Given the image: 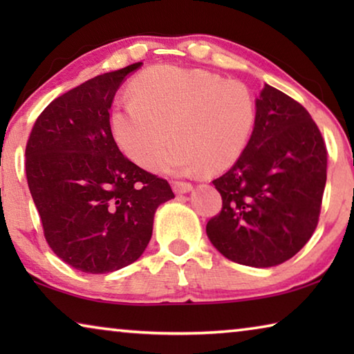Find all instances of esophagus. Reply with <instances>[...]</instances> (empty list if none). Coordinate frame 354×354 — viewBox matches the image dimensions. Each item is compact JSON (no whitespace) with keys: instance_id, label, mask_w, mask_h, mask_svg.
I'll list each match as a JSON object with an SVG mask.
<instances>
[{"instance_id":"esophagus-1","label":"esophagus","mask_w":354,"mask_h":354,"mask_svg":"<svg viewBox=\"0 0 354 354\" xmlns=\"http://www.w3.org/2000/svg\"><path fill=\"white\" fill-rule=\"evenodd\" d=\"M194 189V185L190 183H184V181H173V190H175V194H187Z\"/></svg>"}]
</instances>
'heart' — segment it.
<instances>
[{
    "label": "heart",
    "instance_id": "heart-1",
    "mask_svg": "<svg viewBox=\"0 0 354 354\" xmlns=\"http://www.w3.org/2000/svg\"><path fill=\"white\" fill-rule=\"evenodd\" d=\"M129 98L109 113L117 145L137 165L153 169L170 136L173 147L160 169L175 175L227 169L241 158L256 122L248 86L200 68H149L131 84Z\"/></svg>",
    "mask_w": 354,
    "mask_h": 354
}]
</instances>
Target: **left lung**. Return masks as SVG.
I'll return each mask as SVG.
<instances>
[{
  "instance_id": "8db88e82",
  "label": "left lung",
  "mask_w": 354,
  "mask_h": 354,
  "mask_svg": "<svg viewBox=\"0 0 354 354\" xmlns=\"http://www.w3.org/2000/svg\"><path fill=\"white\" fill-rule=\"evenodd\" d=\"M326 162L325 140L309 112L266 84L247 147L212 181L223 205L207 221L209 241L242 266L266 268L290 259L319 223Z\"/></svg>"
}]
</instances>
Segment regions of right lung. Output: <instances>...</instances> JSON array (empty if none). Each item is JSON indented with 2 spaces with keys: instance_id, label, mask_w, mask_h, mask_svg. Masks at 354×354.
<instances>
[{
  "instance_id": "right-lung-1",
  "label": "right lung",
  "mask_w": 354,
  "mask_h": 354,
  "mask_svg": "<svg viewBox=\"0 0 354 354\" xmlns=\"http://www.w3.org/2000/svg\"><path fill=\"white\" fill-rule=\"evenodd\" d=\"M142 62L71 88L48 104L26 143V178L44 234L76 270L109 273L139 259L159 205L175 198L167 179L120 151L109 127L120 84Z\"/></svg>"
}]
</instances>
